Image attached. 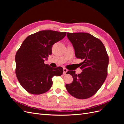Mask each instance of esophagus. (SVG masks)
<instances>
[{
	"label": "esophagus",
	"instance_id": "1",
	"mask_svg": "<svg viewBox=\"0 0 124 124\" xmlns=\"http://www.w3.org/2000/svg\"><path fill=\"white\" fill-rule=\"evenodd\" d=\"M63 74H66L67 73V71H68V70H67V69H66V68H63Z\"/></svg>",
	"mask_w": 124,
	"mask_h": 124
}]
</instances>
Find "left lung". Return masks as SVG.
<instances>
[{"mask_svg": "<svg viewBox=\"0 0 124 124\" xmlns=\"http://www.w3.org/2000/svg\"><path fill=\"white\" fill-rule=\"evenodd\" d=\"M67 36L73 45L76 57L83 62L81 73L77 74L73 70L67 72L72 76L73 82L66 84V88L75 98H88L95 94L106 79L108 55L101 40L90 33L67 32Z\"/></svg>", "mask_w": 124, "mask_h": 124, "instance_id": "8db88e82", "label": "left lung"}]
</instances>
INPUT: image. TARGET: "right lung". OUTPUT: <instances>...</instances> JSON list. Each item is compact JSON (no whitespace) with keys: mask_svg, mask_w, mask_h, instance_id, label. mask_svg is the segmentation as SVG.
<instances>
[{"mask_svg":"<svg viewBox=\"0 0 124 124\" xmlns=\"http://www.w3.org/2000/svg\"><path fill=\"white\" fill-rule=\"evenodd\" d=\"M66 35V32L41 31L24 40L15 59L16 77L26 91L31 94H42L51 88L52 78L62 75V67L53 68L45 64L44 60L52 54L53 44Z\"/></svg>","mask_w":124,"mask_h":124,"instance_id":"1","label":"right lung"}]
</instances>
